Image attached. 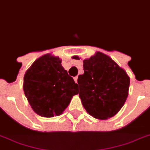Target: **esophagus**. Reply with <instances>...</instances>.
<instances>
[{
    "instance_id": "1",
    "label": "esophagus",
    "mask_w": 150,
    "mask_h": 150,
    "mask_svg": "<svg viewBox=\"0 0 150 150\" xmlns=\"http://www.w3.org/2000/svg\"><path fill=\"white\" fill-rule=\"evenodd\" d=\"M77 79H78L77 76H75V77L74 78V81H75V83H77Z\"/></svg>"
}]
</instances>
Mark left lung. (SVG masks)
<instances>
[{
    "mask_svg": "<svg viewBox=\"0 0 150 150\" xmlns=\"http://www.w3.org/2000/svg\"><path fill=\"white\" fill-rule=\"evenodd\" d=\"M78 60L77 56L73 57ZM84 74L79 75V96L86 112L95 118L113 117L125 104L130 78L108 56L97 52L83 61Z\"/></svg>",
    "mask_w": 150,
    "mask_h": 150,
    "instance_id": "8db88e82",
    "label": "left lung"
}]
</instances>
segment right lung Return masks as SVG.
Returning a JSON list of instances; mask_svg holds the SVG:
<instances>
[{
    "instance_id": "right-lung-1",
    "label": "right lung",
    "mask_w": 150,
    "mask_h": 150,
    "mask_svg": "<svg viewBox=\"0 0 150 150\" xmlns=\"http://www.w3.org/2000/svg\"><path fill=\"white\" fill-rule=\"evenodd\" d=\"M59 57L45 54L28 69L24 76L23 90L33 111L52 117L60 115L78 94V85L61 66Z\"/></svg>"
}]
</instances>
